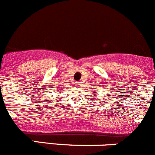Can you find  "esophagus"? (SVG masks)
I'll list each match as a JSON object with an SVG mask.
<instances>
[{
	"label": "esophagus",
	"instance_id": "1",
	"mask_svg": "<svg viewBox=\"0 0 155 155\" xmlns=\"http://www.w3.org/2000/svg\"><path fill=\"white\" fill-rule=\"evenodd\" d=\"M78 84H79V83H77L76 84V85H78Z\"/></svg>",
	"mask_w": 155,
	"mask_h": 155
}]
</instances>
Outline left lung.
Here are the masks:
<instances>
[{"label": "left lung", "instance_id": "1", "mask_svg": "<svg viewBox=\"0 0 155 155\" xmlns=\"http://www.w3.org/2000/svg\"><path fill=\"white\" fill-rule=\"evenodd\" d=\"M94 93H96V92H94ZM95 95H97V94H95ZM94 97H97V96H95ZM97 100H99V99H97Z\"/></svg>", "mask_w": 155, "mask_h": 155}]
</instances>
